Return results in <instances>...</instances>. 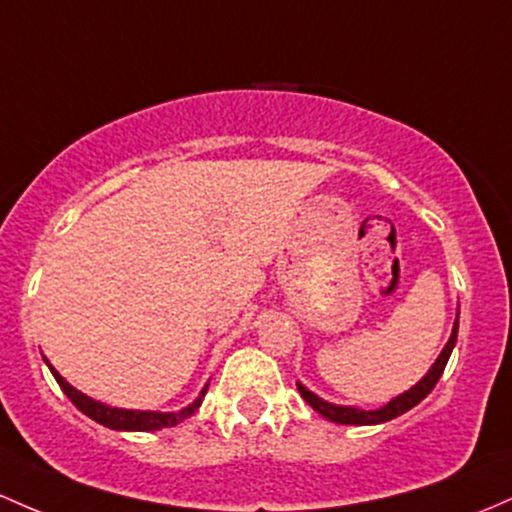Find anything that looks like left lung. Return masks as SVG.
<instances>
[{
	"label": "left lung",
	"instance_id": "obj_1",
	"mask_svg": "<svg viewBox=\"0 0 512 512\" xmlns=\"http://www.w3.org/2000/svg\"><path fill=\"white\" fill-rule=\"evenodd\" d=\"M457 330H459V318L454 320V330H452V338L445 345V350L440 352V357L435 359V364L430 367V372L423 376V379L418 381V384L413 386L411 391L401 393V396L393 398L391 403H386L384 408H379V411H359V408H347V406H333V403L323 401V398H318L316 393H311L306 389V386L296 384L299 386V393L303 396V401L308 403V406L313 408V411H318L323 418L333 420V423H340V425H376V423H386V420H393L398 418V415H403L406 411H411L413 406H418L420 401H423L428 393L435 389V384L440 381L442 372H445L447 367V359L452 355L454 350V342H457Z\"/></svg>",
	"mask_w": 512,
	"mask_h": 512
}]
</instances>
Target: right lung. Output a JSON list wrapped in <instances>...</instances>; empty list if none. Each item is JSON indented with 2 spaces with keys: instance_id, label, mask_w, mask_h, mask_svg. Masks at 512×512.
<instances>
[{
  "instance_id": "right-lung-1",
  "label": "right lung",
  "mask_w": 512,
  "mask_h": 512,
  "mask_svg": "<svg viewBox=\"0 0 512 512\" xmlns=\"http://www.w3.org/2000/svg\"><path fill=\"white\" fill-rule=\"evenodd\" d=\"M48 362V359H46ZM50 367V364H48ZM50 372H53L55 381L60 384V389L65 391V396L70 398L72 403L77 406V411H82L84 415H89L92 420H97L99 425H104V428H111V430H138V432H150V430H162V428H172V425H179L182 420H187L189 415H192L196 408L201 406V401H204L206 396V389L201 391V396L196 398L192 406L182 408L179 413H153V411H123V408H111V406H104V403L94 401V398L84 396L82 391L72 389L70 384L55 372L53 367H50Z\"/></svg>"
}]
</instances>
